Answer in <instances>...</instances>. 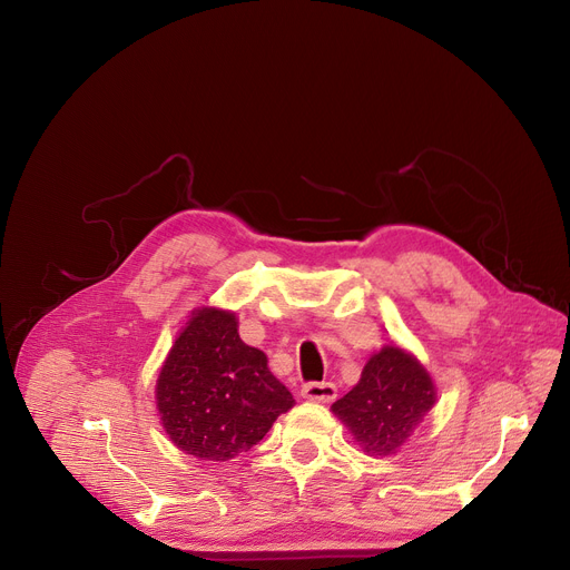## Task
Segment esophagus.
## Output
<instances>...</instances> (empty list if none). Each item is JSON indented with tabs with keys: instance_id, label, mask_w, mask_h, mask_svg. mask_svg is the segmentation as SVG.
Wrapping results in <instances>:
<instances>
[{
	"instance_id": "1",
	"label": "esophagus",
	"mask_w": 570,
	"mask_h": 570,
	"mask_svg": "<svg viewBox=\"0 0 570 570\" xmlns=\"http://www.w3.org/2000/svg\"><path fill=\"white\" fill-rule=\"evenodd\" d=\"M336 396V387L332 383H307L302 387V399L307 401H318V403H330Z\"/></svg>"
}]
</instances>
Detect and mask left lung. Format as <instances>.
Segmentation results:
<instances>
[{"label": "left lung", "instance_id": "left-lung-1", "mask_svg": "<svg viewBox=\"0 0 570 570\" xmlns=\"http://www.w3.org/2000/svg\"><path fill=\"white\" fill-rule=\"evenodd\" d=\"M433 403L435 387L426 368L399 346H385L366 362L360 383L334 401L332 412L371 456H390Z\"/></svg>", "mask_w": 570, "mask_h": 570}]
</instances>
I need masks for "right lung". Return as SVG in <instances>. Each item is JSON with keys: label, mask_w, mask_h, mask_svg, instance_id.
I'll list each match as a JSON object with an SVG mask.
<instances>
[{"label": "right lung", "mask_w": 570, "mask_h": 570, "mask_svg": "<svg viewBox=\"0 0 570 570\" xmlns=\"http://www.w3.org/2000/svg\"><path fill=\"white\" fill-rule=\"evenodd\" d=\"M171 442L199 461H229L263 440L295 405L263 351L238 334L236 314L197 309L176 336L156 385Z\"/></svg>", "instance_id": "add662e5"}]
</instances>
